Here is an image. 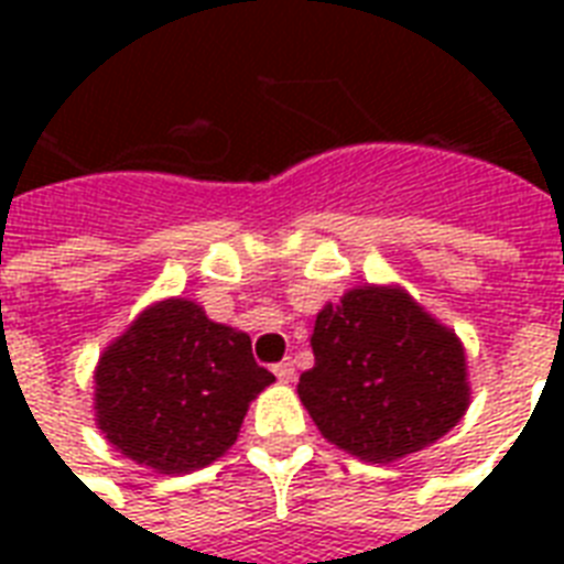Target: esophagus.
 I'll return each instance as SVG.
<instances>
[{
	"label": "esophagus",
	"instance_id": "esophagus-1",
	"mask_svg": "<svg viewBox=\"0 0 564 564\" xmlns=\"http://www.w3.org/2000/svg\"><path fill=\"white\" fill-rule=\"evenodd\" d=\"M274 377L281 380V383H292V377H295V362L292 360H283L278 362V366H272Z\"/></svg>",
	"mask_w": 564,
	"mask_h": 564
}]
</instances>
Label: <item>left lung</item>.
I'll return each instance as SVG.
<instances>
[{"label":"left lung","mask_w":564,"mask_h":564,"mask_svg":"<svg viewBox=\"0 0 564 564\" xmlns=\"http://www.w3.org/2000/svg\"><path fill=\"white\" fill-rule=\"evenodd\" d=\"M310 345L301 403L327 442L360 459L415 454L468 406L463 345L401 290L345 292L318 313Z\"/></svg>","instance_id":"obj_1"}]
</instances>
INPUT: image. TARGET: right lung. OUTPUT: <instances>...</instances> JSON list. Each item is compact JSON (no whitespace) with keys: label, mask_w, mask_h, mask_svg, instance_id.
<instances>
[{"label":"right lung","mask_w":564,"mask_h":564,"mask_svg":"<svg viewBox=\"0 0 564 564\" xmlns=\"http://www.w3.org/2000/svg\"><path fill=\"white\" fill-rule=\"evenodd\" d=\"M274 375L248 334L216 325L193 301L145 310L96 369V421L110 445L161 474L210 465L234 442Z\"/></svg>","instance_id":"add662e5"}]
</instances>
